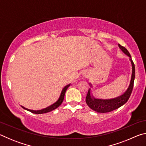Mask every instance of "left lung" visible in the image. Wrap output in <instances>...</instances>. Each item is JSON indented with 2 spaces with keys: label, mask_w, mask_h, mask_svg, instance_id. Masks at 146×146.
Wrapping results in <instances>:
<instances>
[{
  "label": "left lung",
  "mask_w": 146,
  "mask_h": 146,
  "mask_svg": "<svg viewBox=\"0 0 146 146\" xmlns=\"http://www.w3.org/2000/svg\"><path fill=\"white\" fill-rule=\"evenodd\" d=\"M118 47L123 53L129 57V60L131 62L132 68L131 76L129 84L128 86L127 90L118 97L113 98H108V99H102V98H97L94 97L92 92H91V88H93L92 84L91 83H89V84L90 86V88L89 89L87 96H86V104L91 110L97 113H108L119 108L124 104L125 103H126L130 97L131 93L132 92L135 76V64L133 63L132 58L131 57L130 53L127 50V49L123 46L120 45V44H118Z\"/></svg>",
  "instance_id": "left-lung-1"
}]
</instances>
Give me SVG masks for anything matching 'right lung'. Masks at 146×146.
<instances>
[{"label": "right lung", "mask_w": 146, "mask_h": 146, "mask_svg": "<svg viewBox=\"0 0 146 146\" xmlns=\"http://www.w3.org/2000/svg\"><path fill=\"white\" fill-rule=\"evenodd\" d=\"M70 85H71V84H69L66 85V86H64L62 90V91H61L60 95V96H59V98H58V100H56L55 103H53V104L48 106V107H46V108L42 109V110H29V109H28V108H24L23 106H21L22 108L25 109V110L27 111H29L34 113V114H43V113L50 112V111H51L55 110L56 108H57L58 106H60L62 103L63 100H64V95H65V93H66V91Z\"/></svg>", "instance_id": "add662e5"}]
</instances>
